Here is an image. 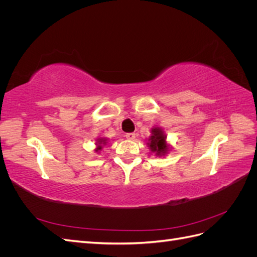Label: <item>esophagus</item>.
<instances>
[{"label":"esophagus","instance_id":"34e87169","mask_svg":"<svg viewBox=\"0 0 257 257\" xmlns=\"http://www.w3.org/2000/svg\"><path fill=\"white\" fill-rule=\"evenodd\" d=\"M125 137L128 139V141H133V139H135V137H136V134L135 133H127V134H125Z\"/></svg>","mask_w":257,"mask_h":257}]
</instances>
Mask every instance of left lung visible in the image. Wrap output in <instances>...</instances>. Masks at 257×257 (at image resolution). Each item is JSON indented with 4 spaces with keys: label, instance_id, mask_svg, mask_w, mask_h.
Here are the masks:
<instances>
[{
    "label": "left lung",
    "instance_id": "8db88e82",
    "mask_svg": "<svg viewBox=\"0 0 257 257\" xmlns=\"http://www.w3.org/2000/svg\"><path fill=\"white\" fill-rule=\"evenodd\" d=\"M148 147L157 157L162 158L169 152L170 146L166 142V135L165 132L162 127L154 126L151 128V136L148 138Z\"/></svg>",
    "mask_w": 257,
    "mask_h": 257
}]
</instances>
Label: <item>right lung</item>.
Here are the masks:
<instances>
[{"instance_id": "right-lung-1", "label": "right lung", "mask_w": 257, "mask_h": 257, "mask_svg": "<svg viewBox=\"0 0 257 257\" xmlns=\"http://www.w3.org/2000/svg\"><path fill=\"white\" fill-rule=\"evenodd\" d=\"M107 142H108V139L105 138V137H99V138H97V139H96V143H95L96 148H95L94 151L97 152V153H99L100 151H102L103 147H105V146L107 145Z\"/></svg>"}]
</instances>
